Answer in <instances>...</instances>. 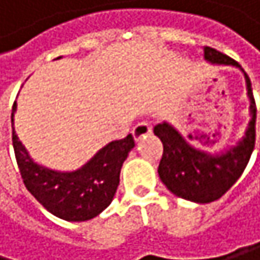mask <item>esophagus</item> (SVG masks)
<instances>
[{
    "label": "esophagus",
    "instance_id": "1",
    "mask_svg": "<svg viewBox=\"0 0 260 260\" xmlns=\"http://www.w3.org/2000/svg\"><path fill=\"white\" fill-rule=\"evenodd\" d=\"M149 133H151V126H149L146 121H140L133 127V136L136 140H140L142 137L148 136Z\"/></svg>",
    "mask_w": 260,
    "mask_h": 260
}]
</instances>
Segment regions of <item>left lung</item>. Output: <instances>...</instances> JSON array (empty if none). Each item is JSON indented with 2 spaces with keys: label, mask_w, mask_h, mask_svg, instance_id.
Returning a JSON list of instances; mask_svg holds the SVG:
<instances>
[{
  "label": "left lung",
  "mask_w": 260,
  "mask_h": 260,
  "mask_svg": "<svg viewBox=\"0 0 260 260\" xmlns=\"http://www.w3.org/2000/svg\"><path fill=\"white\" fill-rule=\"evenodd\" d=\"M204 59L211 63L233 65L242 70L239 62L211 46H204ZM243 75L251 120L248 123L245 136L236 146L218 154H211L192 146L172 124L164 121L154 126V136H157L164 145L157 173L168 190L176 197L201 204L212 203L221 198L242 176L256 143V101L251 81L245 72Z\"/></svg>",
  "instance_id": "obj_1"
}]
</instances>
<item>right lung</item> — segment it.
Segmentation results:
<instances>
[{
  "mask_svg": "<svg viewBox=\"0 0 260 260\" xmlns=\"http://www.w3.org/2000/svg\"><path fill=\"white\" fill-rule=\"evenodd\" d=\"M59 59V57H57ZM12 143L21 179L26 188L48 212L67 221H85L100 215L111 204L120 184V172L129 151L136 146L134 137L114 140L76 172H54L36 164L18 140L14 129Z\"/></svg>",
  "mask_w": 260,
  "mask_h": 260,
  "instance_id": "right-lung-1",
  "label": "right lung"
}]
</instances>
